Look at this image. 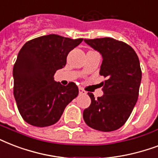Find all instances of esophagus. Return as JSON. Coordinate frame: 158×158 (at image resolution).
Returning <instances> with one entry per match:
<instances>
[{
	"label": "esophagus",
	"mask_w": 158,
	"mask_h": 158,
	"mask_svg": "<svg viewBox=\"0 0 158 158\" xmlns=\"http://www.w3.org/2000/svg\"><path fill=\"white\" fill-rule=\"evenodd\" d=\"M79 94H80V95H85V94H86V91H85L84 89H82V88H79Z\"/></svg>",
	"instance_id": "34e87169"
}]
</instances>
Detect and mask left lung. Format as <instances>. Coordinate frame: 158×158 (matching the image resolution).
Listing matches in <instances>:
<instances>
[{"mask_svg":"<svg viewBox=\"0 0 158 158\" xmlns=\"http://www.w3.org/2000/svg\"><path fill=\"white\" fill-rule=\"evenodd\" d=\"M103 57L100 74L106 77L101 85L104 95L83 111L85 123L92 129L110 132L125 123L136 105L142 71L138 55L129 44L112 38L84 40Z\"/></svg>","mask_w":158,"mask_h":158,"instance_id":"obj_1","label":"left lung"}]
</instances>
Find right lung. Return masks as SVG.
<instances>
[{
  "label": "right lung",
  "mask_w": 158,
  "mask_h": 158,
  "mask_svg": "<svg viewBox=\"0 0 158 158\" xmlns=\"http://www.w3.org/2000/svg\"><path fill=\"white\" fill-rule=\"evenodd\" d=\"M82 40L48 35L29 40L21 48L13 68L14 96L25 122L36 127L52 125L78 96L75 83L62 85L53 76L65 67L69 52Z\"/></svg>",
  "instance_id": "add662e5"
}]
</instances>
